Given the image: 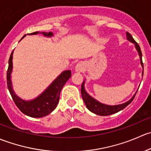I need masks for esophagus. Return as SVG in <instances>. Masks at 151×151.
<instances>
[{
	"mask_svg": "<svg viewBox=\"0 0 151 151\" xmlns=\"http://www.w3.org/2000/svg\"><path fill=\"white\" fill-rule=\"evenodd\" d=\"M85 65L84 63H83V62H80V63H78L75 66L76 71H79V72H80V71H83L85 70Z\"/></svg>",
	"mask_w": 151,
	"mask_h": 151,
	"instance_id": "1",
	"label": "esophagus"
}]
</instances>
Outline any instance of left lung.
Segmentation results:
<instances>
[{
  "instance_id": "1",
  "label": "left lung",
  "mask_w": 151,
  "mask_h": 151,
  "mask_svg": "<svg viewBox=\"0 0 151 151\" xmlns=\"http://www.w3.org/2000/svg\"><path fill=\"white\" fill-rule=\"evenodd\" d=\"M126 39L129 42H132L134 45L135 49L137 51L138 55L139 56V60H140V64L142 67V75L143 76V63H142V52L140 50V47H139L138 44L136 42L134 41V39H133V37L132 36V35L130 34L129 33L126 32ZM85 80H84L81 86V94H82V97H83V99L84 101L85 106L86 107L89 109L91 112H93V113L96 114L98 115H101V116H106V115H112V114H115L116 112H119V111L122 110V109H124L125 107L128 106L134 99L135 95H136L137 92L134 94L133 96L129 100V101H126L125 103H123V104H117V105H108V104H102V103L99 102V101H97L96 99H95L94 98H93L91 96H90L89 94L87 93V91H85Z\"/></svg>"
}]
</instances>
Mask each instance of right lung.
<instances>
[{
  "label": "right lung",
  "mask_w": 151,
  "mask_h": 151,
  "mask_svg": "<svg viewBox=\"0 0 151 151\" xmlns=\"http://www.w3.org/2000/svg\"><path fill=\"white\" fill-rule=\"evenodd\" d=\"M39 33H42L45 37H52L53 36V33L52 32H34L33 33H30L28 35H36ZM26 35L23 36L20 41L23 39ZM13 53L14 50L11 54L9 60V67L7 70L6 79H7V86L9 91V93L19 110L28 116L32 118H42L51 113L56 108L59 101L60 93L63 85L66 84L68 79L71 76V71L70 70H66L60 73L48 87L37 97L31 100H24L18 96L15 93L12 87V73L13 70Z\"/></svg>",
  "instance_id": "right-lung-1"
}]
</instances>
